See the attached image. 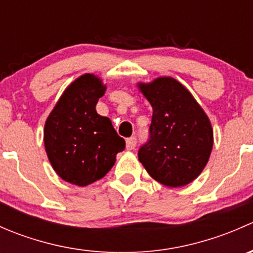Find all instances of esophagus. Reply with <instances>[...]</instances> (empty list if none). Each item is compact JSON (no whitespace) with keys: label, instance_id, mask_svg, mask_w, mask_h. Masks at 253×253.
I'll return each instance as SVG.
<instances>
[{"label":"esophagus","instance_id":"obj_1","mask_svg":"<svg viewBox=\"0 0 253 253\" xmlns=\"http://www.w3.org/2000/svg\"><path fill=\"white\" fill-rule=\"evenodd\" d=\"M136 144H137V138H136V137H129V138L126 139V149L127 150L134 149Z\"/></svg>","mask_w":253,"mask_h":253}]
</instances>
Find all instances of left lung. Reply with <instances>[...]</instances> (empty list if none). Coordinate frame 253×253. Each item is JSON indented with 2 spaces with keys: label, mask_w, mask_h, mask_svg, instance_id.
<instances>
[{
  "label": "left lung",
  "mask_w": 253,
  "mask_h": 253,
  "mask_svg": "<svg viewBox=\"0 0 253 253\" xmlns=\"http://www.w3.org/2000/svg\"><path fill=\"white\" fill-rule=\"evenodd\" d=\"M137 85L153 108L149 141L138 150V160L163 185H188L203 171L213 149L208 116L175 78L158 77Z\"/></svg>",
  "instance_id": "left-lung-1"
}]
</instances>
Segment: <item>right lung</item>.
Returning <instances> with one entry per match:
<instances>
[{"instance_id":"1","label":"right lung","mask_w":253,"mask_h":253,"mask_svg":"<svg viewBox=\"0 0 253 253\" xmlns=\"http://www.w3.org/2000/svg\"><path fill=\"white\" fill-rule=\"evenodd\" d=\"M106 85L91 73L73 81L60 96L44 127L51 167L66 182L88 186L104 177L125 149L109 117L96 112Z\"/></svg>"}]
</instances>
